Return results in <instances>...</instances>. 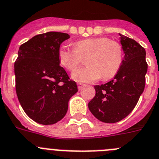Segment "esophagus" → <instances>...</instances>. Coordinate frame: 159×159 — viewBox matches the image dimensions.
<instances>
[{
  "mask_svg": "<svg viewBox=\"0 0 159 159\" xmlns=\"http://www.w3.org/2000/svg\"><path fill=\"white\" fill-rule=\"evenodd\" d=\"M78 89H79V90H81V89H82V88L85 86V85H84V84H81V83H78Z\"/></svg>",
  "mask_w": 159,
  "mask_h": 159,
  "instance_id": "esophagus-1",
  "label": "esophagus"
}]
</instances>
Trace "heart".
Wrapping results in <instances>:
<instances>
[{
	"instance_id": "heart-1",
	"label": "heart",
	"mask_w": 159,
	"mask_h": 159,
	"mask_svg": "<svg viewBox=\"0 0 159 159\" xmlns=\"http://www.w3.org/2000/svg\"><path fill=\"white\" fill-rule=\"evenodd\" d=\"M87 57L86 68L73 72L71 78L78 82H93L114 78L123 60L122 47L107 38H91L74 43V49L61 45L57 51L60 65L69 71L77 68L81 58Z\"/></svg>"
}]
</instances>
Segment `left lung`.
Masks as SVG:
<instances>
[{"label": "left lung", "mask_w": 159, "mask_h": 159, "mask_svg": "<svg viewBox=\"0 0 159 159\" xmlns=\"http://www.w3.org/2000/svg\"><path fill=\"white\" fill-rule=\"evenodd\" d=\"M119 35L124 53L121 68L114 79L95 85L96 94L88 104L95 118L106 123H115L129 115L146 84V50L134 40Z\"/></svg>", "instance_id": "left-lung-1"}]
</instances>
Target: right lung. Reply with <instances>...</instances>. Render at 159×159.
<instances>
[{
    "mask_svg": "<svg viewBox=\"0 0 159 159\" xmlns=\"http://www.w3.org/2000/svg\"><path fill=\"white\" fill-rule=\"evenodd\" d=\"M68 34L48 32L34 36L19 48L14 64L16 92L25 114L42 125H53L62 119L69 101L78 92L61 67L57 51Z\"/></svg>",
    "mask_w": 159,
    "mask_h": 159,
    "instance_id": "1",
    "label": "right lung"
}]
</instances>
